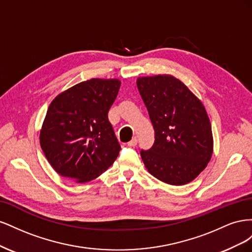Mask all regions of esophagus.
<instances>
[{"instance_id": "obj_1", "label": "esophagus", "mask_w": 252, "mask_h": 252, "mask_svg": "<svg viewBox=\"0 0 252 252\" xmlns=\"http://www.w3.org/2000/svg\"><path fill=\"white\" fill-rule=\"evenodd\" d=\"M136 144H138V139H136V138H133L131 141H129V142H128V146L134 147Z\"/></svg>"}]
</instances>
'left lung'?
<instances>
[{
    "instance_id": "8db88e82",
    "label": "left lung",
    "mask_w": 252,
    "mask_h": 252,
    "mask_svg": "<svg viewBox=\"0 0 252 252\" xmlns=\"http://www.w3.org/2000/svg\"><path fill=\"white\" fill-rule=\"evenodd\" d=\"M136 85L156 132L154 146L141 151L145 167L169 185L193 181L213 151L211 124L203 103L170 74L140 77Z\"/></svg>"
}]
</instances>
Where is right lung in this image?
<instances>
[{
    "label": "right lung",
    "instance_id": "add662e5",
    "mask_svg": "<svg viewBox=\"0 0 252 252\" xmlns=\"http://www.w3.org/2000/svg\"><path fill=\"white\" fill-rule=\"evenodd\" d=\"M119 79H90L64 90L50 103L40 131L41 148L60 175L75 183L94 180L121 150L108 121Z\"/></svg>",
    "mask_w": 252,
    "mask_h": 252
}]
</instances>
